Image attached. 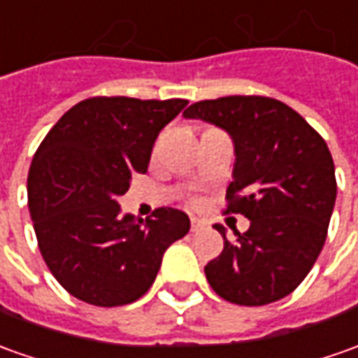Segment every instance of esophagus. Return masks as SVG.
I'll return each instance as SVG.
<instances>
[{"label":"esophagus","instance_id":"obj_1","mask_svg":"<svg viewBox=\"0 0 358 358\" xmlns=\"http://www.w3.org/2000/svg\"><path fill=\"white\" fill-rule=\"evenodd\" d=\"M206 227H208V223H206V221L198 220V217H192V231H196V233H198V231L206 229Z\"/></svg>","mask_w":358,"mask_h":358}]
</instances>
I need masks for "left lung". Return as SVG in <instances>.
I'll return each mask as SVG.
<instances>
[{
    "label": "left lung",
    "instance_id": "8db88e82",
    "mask_svg": "<svg viewBox=\"0 0 358 358\" xmlns=\"http://www.w3.org/2000/svg\"><path fill=\"white\" fill-rule=\"evenodd\" d=\"M223 129L235 147L227 211L250 221L225 239L206 278L223 300L264 306L282 300L312 271L327 237L337 182L329 148L308 121L278 99L229 96L206 99L184 111Z\"/></svg>",
    "mask_w": 358,
    "mask_h": 358
}]
</instances>
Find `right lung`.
<instances>
[{"label":"right lung","mask_w":358,"mask_h":358,"mask_svg":"<svg viewBox=\"0 0 358 358\" xmlns=\"http://www.w3.org/2000/svg\"><path fill=\"white\" fill-rule=\"evenodd\" d=\"M186 99L90 97L68 109L33 157L27 194L38 249L78 300L113 308L152 286L189 217L160 208L147 221L121 213L117 198L145 174L159 133Z\"/></svg>","instance_id":"add662e5"}]
</instances>
